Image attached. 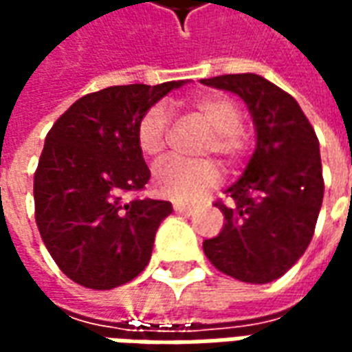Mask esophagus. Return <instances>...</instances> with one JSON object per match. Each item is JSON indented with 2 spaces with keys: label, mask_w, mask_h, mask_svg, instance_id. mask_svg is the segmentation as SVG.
Instances as JSON below:
<instances>
[{
  "label": "esophagus",
  "mask_w": 352,
  "mask_h": 352,
  "mask_svg": "<svg viewBox=\"0 0 352 352\" xmlns=\"http://www.w3.org/2000/svg\"><path fill=\"white\" fill-rule=\"evenodd\" d=\"M173 209H175L177 213H183V214H186V217H190V214L196 213V209H194V207L184 206V204H179V201H175V204H173Z\"/></svg>",
  "instance_id": "1"
}]
</instances>
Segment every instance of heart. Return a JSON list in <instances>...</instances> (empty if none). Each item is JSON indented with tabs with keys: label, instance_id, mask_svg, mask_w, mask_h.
Masks as SVG:
<instances>
[{
	"label": "heart",
	"instance_id": "b5f03b06",
	"mask_svg": "<svg viewBox=\"0 0 352 352\" xmlns=\"http://www.w3.org/2000/svg\"><path fill=\"white\" fill-rule=\"evenodd\" d=\"M190 109L213 133L207 139L204 154H219L226 166H234L243 154L241 111L234 100L222 94H206L190 101ZM169 115L164 105H153L138 124V145L148 158L166 153ZM221 181V169L214 162L168 160L154 169V190L175 201H196Z\"/></svg>",
	"mask_w": 352,
	"mask_h": 352
}]
</instances>
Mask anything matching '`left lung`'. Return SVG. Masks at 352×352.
Returning <instances> with one entry per match:
<instances>
[{"label":"left lung","instance_id":"left-lung-1","mask_svg":"<svg viewBox=\"0 0 352 352\" xmlns=\"http://www.w3.org/2000/svg\"><path fill=\"white\" fill-rule=\"evenodd\" d=\"M237 94L254 122L256 148L241 179L230 186L221 234L204 241L219 272L264 285L300 260L309 247L324 196L318 139L298 101L254 73L201 79Z\"/></svg>","mask_w":352,"mask_h":352}]
</instances>
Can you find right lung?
<instances>
[{"label": "right lung", "mask_w": 352, "mask_h": 352, "mask_svg": "<svg viewBox=\"0 0 352 352\" xmlns=\"http://www.w3.org/2000/svg\"><path fill=\"white\" fill-rule=\"evenodd\" d=\"M183 85L103 88L75 101L50 128L34 177L35 222L58 267L80 287H120L148 264L156 230L173 207L124 201V194L151 179L138 145L141 116Z\"/></svg>", "instance_id": "1"}]
</instances>
